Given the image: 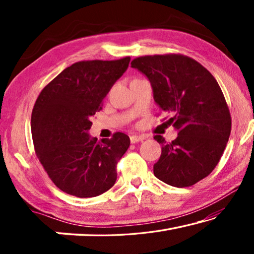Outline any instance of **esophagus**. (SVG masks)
<instances>
[{
    "mask_svg": "<svg viewBox=\"0 0 254 254\" xmlns=\"http://www.w3.org/2000/svg\"><path fill=\"white\" fill-rule=\"evenodd\" d=\"M144 135H131L130 136V141L131 143H136V142H140V141H143L144 140Z\"/></svg>",
    "mask_w": 254,
    "mask_h": 254,
    "instance_id": "obj_1",
    "label": "esophagus"
}]
</instances>
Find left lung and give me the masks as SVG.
Listing matches in <instances>:
<instances>
[{
    "instance_id": "left-lung-1",
    "label": "left lung",
    "mask_w": 254,
    "mask_h": 254,
    "mask_svg": "<svg viewBox=\"0 0 254 254\" xmlns=\"http://www.w3.org/2000/svg\"><path fill=\"white\" fill-rule=\"evenodd\" d=\"M148 77L153 98L178 131L161 144L153 174L174 187H189L212 173L229 141L232 120L229 106L214 76L198 62L179 54L137 57L131 62Z\"/></svg>"
}]
</instances>
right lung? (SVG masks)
Returning <instances> with one entry per match:
<instances>
[{"mask_svg":"<svg viewBox=\"0 0 254 254\" xmlns=\"http://www.w3.org/2000/svg\"><path fill=\"white\" fill-rule=\"evenodd\" d=\"M130 57L72 64L40 92L31 115L34 151L60 190L95 197L117 182V165L130 145L122 132L98 142L88 134L91 119L124 71Z\"/></svg>","mask_w":254,"mask_h":254,"instance_id":"add662e5","label":"right lung"}]
</instances>
